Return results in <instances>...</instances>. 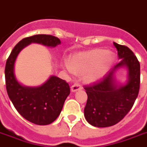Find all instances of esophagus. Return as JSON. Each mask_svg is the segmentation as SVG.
<instances>
[{"label": "esophagus", "instance_id": "1", "mask_svg": "<svg viewBox=\"0 0 147 147\" xmlns=\"http://www.w3.org/2000/svg\"><path fill=\"white\" fill-rule=\"evenodd\" d=\"M80 89H82V86L78 83L74 84L73 86H71V92H76L78 91V90H80Z\"/></svg>", "mask_w": 147, "mask_h": 147}]
</instances>
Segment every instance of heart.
I'll list each match as a JSON object with an SVG mask.
<instances>
[{"label":"heart","instance_id":"obj_1","mask_svg":"<svg viewBox=\"0 0 147 147\" xmlns=\"http://www.w3.org/2000/svg\"><path fill=\"white\" fill-rule=\"evenodd\" d=\"M110 56L102 49L77 54L66 68L70 72L82 74L86 82H91L98 79L106 73L111 64Z\"/></svg>","mask_w":147,"mask_h":147}]
</instances>
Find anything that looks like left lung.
<instances>
[{
	"label": "left lung",
	"instance_id": "obj_1",
	"mask_svg": "<svg viewBox=\"0 0 147 147\" xmlns=\"http://www.w3.org/2000/svg\"><path fill=\"white\" fill-rule=\"evenodd\" d=\"M120 61L97 82L84 86L88 99L84 115L89 124L96 127L113 126L123 119L135 102L140 85V65L133 51L125 45L113 42ZM126 66L129 81L118 87L113 78L116 68Z\"/></svg>",
	"mask_w": 147,
	"mask_h": 147
}]
</instances>
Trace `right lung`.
<instances>
[{
  "mask_svg": "<svg viewBox=\"0 0 147 147\" xmlns=\"http://www.w3.org/2000/svg\"><path fill=\"white\" fill-rule=\"evenodd\" d=\"M31 42L55 47L61 41L51 34H35L24 38L17 44L10 54L5 65L7 92L12 103L25 119L37 125H48L58 118L70 87L65 80L51 76L45 83L37 88L21 86L14 75V61L21 50Z\"/></svg>",
  "mask_w": 147,
  "mask_h": 147,
  "instance_id": "1",
  "label": "right lung"
}]
</instances>
